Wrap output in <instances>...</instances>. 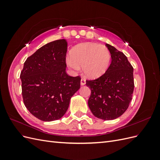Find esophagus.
<instances>
[{"instance_id":"1","label":"esophagus","mask_w":160,"mask_h":160,"mask_svg":"<svg viewBox=\"0 0 160 160\" xmlns=\"http://www.w3.org/2000/svg\"><path fill=\"white\" fill-rule=\"evenodd\" d=\"M85 83H86V80L83 78H82L81 79V85H85Z\"/></svg>"}]
</instances>
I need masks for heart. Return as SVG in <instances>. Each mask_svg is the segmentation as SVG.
<instances>
[{"instance_id": "b5f03b06", "label": "heart", "mask_w": 160, "mask_h": 160, "mask_svg": "<svg viewBox=\"0 0 160 160\" xmlns=\"http://www.w3.org/2000/svg\"><path fill=\"white\" fill-rule=\"evenodd\" d=\"M110 59L109 51L105 45L83 42L72 48L66 62L74 71H79L82 67L84 74L94 79L105 73L109 66Z\"/></svg>"}]
</instances>
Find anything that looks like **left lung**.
<instances>
[{"label": "left lung", "instance_id": "left-lung-1", "mask_svg": "<svg viewBox=\"0 0 160 160\" xmlns=\"http://www.w3.org/2000/svg\"><path fill=\"white\" fill-rule=\"evenodd\" d=\"M111 62L99 78L86 81L91 93L89 108L95 117L113 120L120 117L129 107L134 89L133 69L122 52L109 44Z\"/></svg>", "mask_w": 160, "mask_h": 160}]
</instances>
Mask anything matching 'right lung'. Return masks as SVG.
Here are the masks:
<instances>
[{"instance_id": "obj_1", "label": "right lung", "mask_w": 160, "mask_h": 160, "mask_svg": "<svg viewBox=\"0 0 160 160\" xmlns=\"http://www.w3.org/2000/svg\"><path fill=\"white\" fill-rule=\"evenodd\" d=\"M67 42L59 39L47 43L24 63L20 78L24 103L41 121L61 119L70 100L80 88V77L66 73Z\"/></svg>"}]
</instances>
